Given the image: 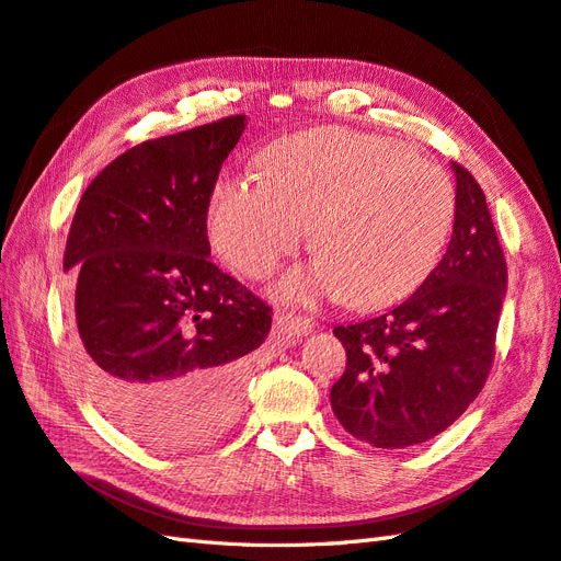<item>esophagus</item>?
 <instances>
[{
	"instance_id": "obj_1",
	"label": "esophagus",
	"mask_w": 561,
	"mask_h": 561,
	"mask_svg": "<svg viewBox=\"0 0 561 561\" xmlns=\"http://www.w3.org/2000/svg\"><path fill=\"white\" fill-rule=\"evenodd\" d=\"M277 336L286 346H294L298 339H304L312 332V320L304 318V314H291V312H279L277 314Z\"/></svg>"
}]
</instances>
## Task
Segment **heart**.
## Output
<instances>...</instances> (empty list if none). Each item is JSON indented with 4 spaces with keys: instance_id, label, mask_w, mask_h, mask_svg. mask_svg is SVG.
Masks as SVG:
<instances>
[{
    "instance_id": "heart-1",
    "label": "heart",
    "mask_w": 561,
    "mask_h": 561,
    "mask_svg": "<svg viewBox=\"0 0 561 561\" xmlns=\"http://www.w3.org/2000/svg\"><path fill=\"white\" fill-rule=\"evenodd\" d=\"M215 249L265 277L310 227L320 257L279 284L282 296H341L355 308L396 304L424 282L448 243L455 190L403 144L343 127L304 133L265 156L263 178H229L210 198Z\"/></svg>"
}]
</instances>
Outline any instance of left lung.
<instances>
[{
    "label": "left lung",
    "instance_id": "left-lung-1",
    "mask_svg": "<svg viewBox=\"0 0 561 561\" xmlns=\"http://www.w3.org/2000/svg\"><path fill=\"white\" fill-rule=\"evenodd\" d=\"M453 170L455 225L440 263L398 308L334 329L348 363L332 386V410L375 448L438 436L462 417L493 367L507 263L479 182L459 163Z\"/></svg>",
    "mask_w": 561,
    "mask_h": 561
}]
</instances>
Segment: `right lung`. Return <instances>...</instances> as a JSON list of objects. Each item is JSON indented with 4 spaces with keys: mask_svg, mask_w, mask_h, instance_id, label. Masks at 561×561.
I'll use <instances>...</instances> for the list:
<instances>
[{
    "mask_svg": "<svg viewBox=\"0 0 561 561\" xmlns=\"http://www.w3.org/2000/svg\"><path fill=\"white\" fill-rule=\"evenodd\" d=\"M247 116L141 141L84 190L64 270L84 389L137 440L208 443L234 420L272 308L210 263L208 204Z\"/></svg>",
    "mask_w": 561,
    "mask_h": 561,
    "instance_id": "add662e5",
    "label": "right lung"
}]
</instances>
